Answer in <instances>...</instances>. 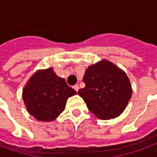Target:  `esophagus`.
<instances>
[{
	"label": "esophagus",
	"mask_w": 157,
	"mask_h": 157,
	"mask_svg": "<svg viewBox=\"0 0 157 157\" xmlns=\"http://www.w3.org/2000/svg\"><path fill=\"white\" fill-rule=\"evenodd\" d=\"M73 88H74V90H76V91H78V90H79V87H78V84H75V85H74V87H73Z\"/></svg>",
	"instance_id": "34e87169"
}]
</instances>
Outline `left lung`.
I'll use <instances>...</instances> for the list:
<instances>
[{
	"label": "left lung",
	"mask_w": 157,
	"mask_h": 157,
	"mask_svg": "<svg viewBox=\"0 0 157 157\" xmlns=\"http://www.w3.org/2000/svg\"><path fill=\"white\" fill-rule=\"evenodd\" d=\"M85 87L78 90L87 107L100 120L114 119L126 108L132 89L124 71L108 60H101L85 71Z\"/></svg>",
	"instance_id": "left-lung-1"
}]
</instances>
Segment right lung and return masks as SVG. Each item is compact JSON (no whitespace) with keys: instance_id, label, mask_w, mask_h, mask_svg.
I'll list each match as a JSON object with an SVG mask.
<instances>
[{"instance_id":"1","label":"right lung","mask_w":157,"mask_h":157,"mask_svg":"<svg viewBox=\"0 0 157 157\" xmlns=\"http://www.w3.org/2000/svg\"><path fill=\"white\" fill-rule=\"evenodd\" d=\"M77 92L52 67L36 71L22 90L27 111L40 121H54L64 110L67 99Z\"/></svg>"}]
</instances>
